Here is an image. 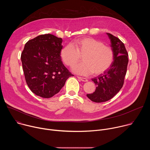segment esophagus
<instances>
[{
    "label": "esophagus",
    "instance_id": "34e87169",
    "mask_svg": "<svg viewBox=\"0 0 150 150\" xmlns=\"http://www.w3.org/2000/svg\"><path fill=\"white\" fill-rule=\"evenodd\" d=\"M77 78L79 79H80L81 81H83V82H87V81H88V79L87 78H83V77H81V76H77Z\"/></svg>",
    "mask_w": 150,
    "mask_h": 150
}]
</instances>
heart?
I'll return each instance as SVG.
<instances>
[{
    "label": "heart",
    "mask_w": 150,
    "mask_h": 150,
    "mask_svg": "<svg viewBox=\"0 0 150 150\" xmlns=\"http://www.w3.org/2000/svg\"><path fill=\"white\" fill-rule=\"evenodd\" d=\"M60 56L63 62L69 67L74 66L82 56L83 62L72 68L73 72L82 75L92 72L100 74L109 68L114 59L112 47L92 37L75 40L62 49Z\"/></svg>",
    "instance_id": "obj_1"
}]
</instances>
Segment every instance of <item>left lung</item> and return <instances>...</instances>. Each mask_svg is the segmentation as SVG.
Returning <instances> with one entry per match:
<instances>
[{
  "label": "left lung",
  "mask_w": 150,
  "mask_h": 150,
  "mask_svg": "<svg viewBox=\"0 0 150 150\" xmlns=\"http://www.w3.org/2000/svg\"><path fill=\"white\" fill-rule=\"evenodd\" d=\"M108 34L111 41L110 46L113 50L114 59L109 69L92 78L96 88L87 97L96 103L105 102L112 98L122 88L126 75L128 63V54L123 42L110 33Z\"/></svg>",
  "instance_id": "1"
}]
</instances>
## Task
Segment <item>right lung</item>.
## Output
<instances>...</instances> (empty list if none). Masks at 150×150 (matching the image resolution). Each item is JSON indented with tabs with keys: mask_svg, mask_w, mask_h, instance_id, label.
<instances>
[{
	"mask_svg": "<svg viewBox=\"0 0 150 150\" xmlns=\"http://www.w3.org/2000/svg\"><path fill=\"white\" fill-rule=\"evenodd\" d=\"M62 39L47 34L27 41L21 53L26 82L31 91L42 98L58 93L74 75L64 66L60 52Z\"/></svg>",
	"mask_w": 150,
	"mask_h": 150,
	"instance_id": "add662e5",
	"label": "right lung"
}]
</instances>
